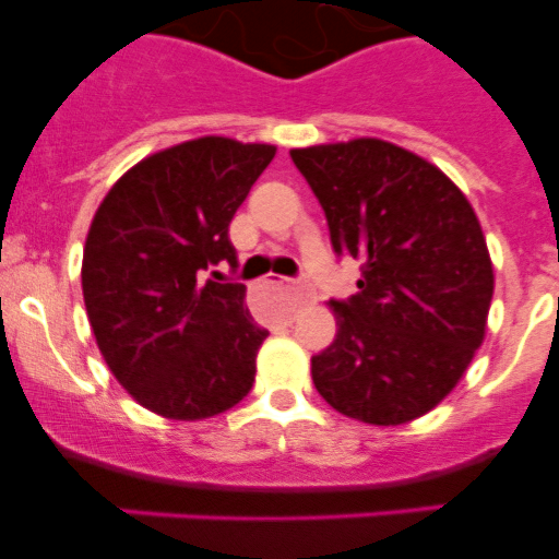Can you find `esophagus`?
<instances>
[{"mask_svg":"<svg viewBox=\"0 0 559 559\" xmlns=\"http://www.w3.org/2000/svg\"><path fill=\"white\" fill-rule=\"evenodd\" d=\"M286 292L292 295V308H300L302 302H308V297H311V289H308L306 284H300V281H289V284H286Z\"/></svg>","mask_w":559,"mask_h":559,"instance_id":"obj_1","label":"esophagus"}]
</instances>
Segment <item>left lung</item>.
<instances>
[{"label":"left lung","instance_id":"left-lung-1","mask_svg":"<svg viewBox=\"0 0 559 559\" xmlns=\"http://www.w3.org/2000/svg\"><path fill=\"white\" fill-rule=\"evenodd\" d=\"M337 257L359 262L357 295L330 300L337 335L311 357L321 397L365 425L436 408L487 330L495 275L476 213L438 167L359 138L295 148Z\"/></svg>","mask_w":559,"mask_h":559}]
</instances>
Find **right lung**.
Wrapping results in <instances>:
<instances>
[{
	"instance_id": "add662e5",
	"label": "right lung",
	"mask_w": 559,
	"mask_h": 559,
	"mask_svg": "<svg viewBox=\"0 0 559 559\" xmlns=\"http://www.w3.org/2000/svg\"><path fill=\"white\" fill-rule=\"evenodd\" d=\"M275 148L200 138L148 156L103 200L83 300L107 368L167 419H207L251 392L264 326L246 308L229 222Z\"/></svg>"
}]
</instances>
